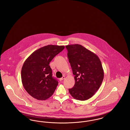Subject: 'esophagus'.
Returning a JSON list of instances; mask_svg holds the SVG:
<instances>
[{"label": "esophagus", "instance_id": "obj_1", "mask_svg": "<svg viewBox=\"0 0 130 130\" xmlns=\"http://www.w3.org/2000/svg\"><path fill=\"white\" fill-rule=\"evenodd\" d=\"M64 79H65V76H62L61 78H59V81H61L63 80Z\"/></svg>", "mask_w": 130, "mask_h": 130}]
</instances>
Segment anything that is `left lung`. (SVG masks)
<instances>
[{"mask_svg": "<svg viewBox=\"0 0 130 130\" xmlns=\"http://www.w3.org/2000/svg\"><path fill=\"white\" fill-rule=\"evenodd\" d=\"M66 48L75 80L69 93L77 100L89 99L98 91L103 80L100 60L96 54L79 44L68 45Z\"/></svg>", "mask_w": 130, "mask_h": 130, "instance_id": "1", "label": "left lung"}]
</instances>
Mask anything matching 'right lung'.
I'll use <instances>...</instances> for the list:
<instances>
[{
	"label": "right lung",
	"instance_id": "1",
	"mask_svg": "<svg viewBox=\"0 0 130 130\" xmlns=\"http://www.w3.org/2000/svg\"><path fill=\"white\" fill-rule=\"evenodd\" d=\"M64 48L48 45L35 51L25 60L21 69V80L25 90L32 98L44 100L55 91L58 82L52 76L50 62Z\"/></svg>",
	"mask_w": 130,
	"mask_h": 130
}]
</instances>
